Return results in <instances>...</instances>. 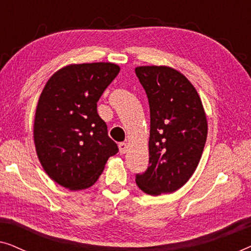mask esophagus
<instances>
[{"label": "esophagus", "instance_id": "obj_1", "mask_svg": "<svg viewBox=\"0 0 251 251\" xmlns=\"http://www.w3.org/2000/svg\"><path fill=\"white\" fill-rule=\"evenodd\" d=\"M126 149H128V146H126V143H120L119 144V150H120V153H121V154H125L126 152Z\"/></svg>", "mask_w": 251, "mask_h": 251}]
</instances>
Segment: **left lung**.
<instances>
[{"label": "left lung", "instance_id": "obj_1", "mask_svg": "<svg viewBox=\"0 0 251 251\" xmlns=\"http://www.w3.org/2000/svg\"><path fill=\"white\" fill-rule=\"evenodd\" d=\"M135 72L151 113L150 166L136 175V183L150 195L173 193L200 162L208 133L203 105L193 84L174 68L139 66Z\"/></svg>", "mask_w": 251, "mask_h": 251}]
</instances>
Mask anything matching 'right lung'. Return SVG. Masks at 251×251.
I'll return each instance as SVG.
<instances>
[{"mask_svg":"<svg viewBox=\"0 0 251 251\" xmlns=\"http://www.w3.org/2000/svg\"><path fill=\"white\" fill-rule=\"evenodd\" d=\"M112 63L68 65L47 82L36 106L34 143L51 179L71 191L94 185L118 145L97 113V101L119 74Z\"/></svg>","mask_w":251,"mask_h":251,"instance_id":"add662e5","label":"right lung"}]
</instances>
